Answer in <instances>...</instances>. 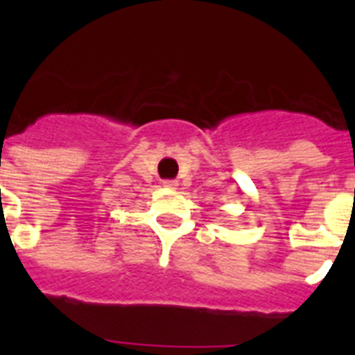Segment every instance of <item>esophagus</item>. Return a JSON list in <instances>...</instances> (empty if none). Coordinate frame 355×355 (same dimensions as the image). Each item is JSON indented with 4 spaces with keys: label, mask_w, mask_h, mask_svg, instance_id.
I'll return each mask as SVG.
<instances>
[{
    "label": "esophagus",
    "mask_w": 355,
    "mask_h": 355,
    "mask_svg": "<svg viewBox=\"0 0 355 355\" xmlns=\"http://www.w3.org/2000/svg\"><path fill=\"white\" fill-rule=\"evenodd\" d=\"M163 187L168 188V190H174V188H178V181H171V180L163 181Z\"/></svg>",
    "instance_id": "1"
}]
</instances>
